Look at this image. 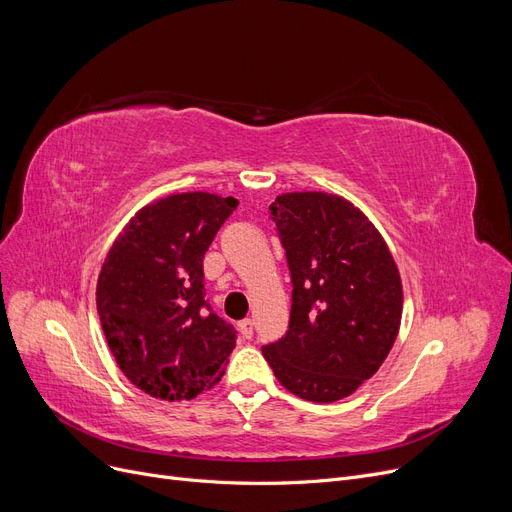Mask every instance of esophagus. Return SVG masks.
Returning a JSON list of instances; mask_svg holds the SVG:
<instances>
[{"instance_id":"esophagus-1","label":"esophagus","mask_w":512,"mask_h":512,"mask_svg":"<svg viewBox=\"0 0 512 512\" xmlns=\"http://www.w3.org/2000/svg\"><path fill=\"white\" fill-rule=\"evenodd\" d=\"M239 331H241V335L243 337H252L254 335V323H252V319H243L241 323H239Z\"/></svg>"}]
</instances>
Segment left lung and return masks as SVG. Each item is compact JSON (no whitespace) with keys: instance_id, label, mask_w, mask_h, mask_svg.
I'll list each match as a JSON object with an SVG mask.
<instances>
[{"instance_id":"obj_1","label":"left lung","mask_w":512,"mask_h":512,"mask_svg":"<svg viewBox=\"0 0 512 512\" xmlns=\"http://www.w3.org/2000/svg\"><path fill=\"white\" fill-rule=\"evenodd\" d=\"M271 214L294 291L287 333L262 354L298 398H348L379 371L400 331L394 256L367 214L335 193H281Z\"/></svg>"}]
</instances>
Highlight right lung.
<instances>
[{
  "instance_id": "obj_1",
  "label": "right lung",
  "mask_w": 512,
  "mask_h": 512,
  "mask_svg": "<svg viewBox=\"0 0 512 512\" xmlns=\"http://www.w3.org/2000/svg\"><path fill=\"white\" fill-rule=\"evenodd\" d=\"M235 198L173 193L118 233L95 287L108 348L125 377L152 398L177 402L221 381L235 331L204 300V254Z\"/></svg>"
}]
</instances>
